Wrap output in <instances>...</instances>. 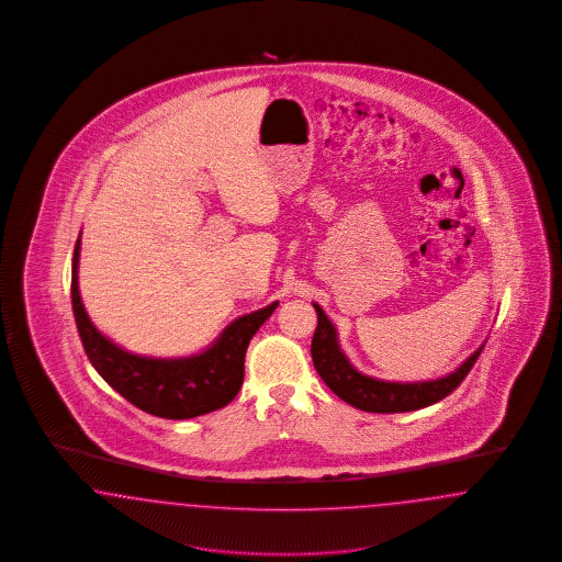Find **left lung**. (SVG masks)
<instances>
[{
  "label": "left lung",
  "instance_id": "left-lung-1",
  "mask_svg": "<svg viewBox=\"0 0 562 562\" xmlns=\"http://www.w3.org/2000/svg\"><path fill=\"white\" fill-rule=\"evenodd\" d=\"M314 307L317 312V328L312 338L315 370L322 376V381L326 382L330 391H335L342 402L363 412L395 414V412L420 409V407L441 402L467 379L474 361L483 351V345H481L456 372L437 381H379L361 374L351 366V361L347 360V356L340 351L337 328L333 326V322L317 303H314Z\"/></svg>",
  "mask_w": 562,
  "mask_h": 562
}]
</instances>
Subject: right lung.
Wrapping results in <instances>:
<instances>
[{
	"label": "right lung",
	"mask_w": 562,
	"mask_h": 562,
	"mask_svg": "<svg viewBox=\"0 0 562 562\" xmlns=\"http://www.w3.org/2000/svg\"><path fill=\"white\" fill-rule=\"evenodd\" d=\"M81 236L72 252L70 299L83 349L98 374L135 407L169 420H186L229 404L245 381V356L252 335L278 303L234 319L209 349L190 358L134 356L104 337L83 307L79 294Z\"/></svg>",
	"instance_id": "obj_1"
}]
</instances>
